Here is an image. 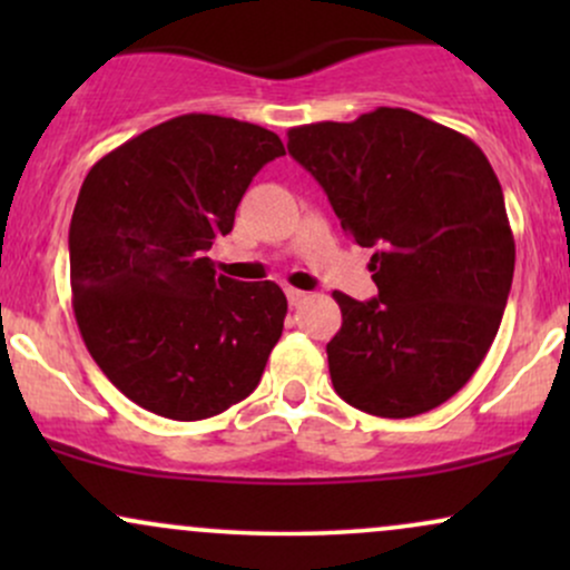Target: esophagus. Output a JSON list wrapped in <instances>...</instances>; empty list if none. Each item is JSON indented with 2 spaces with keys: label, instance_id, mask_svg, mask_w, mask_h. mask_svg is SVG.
<instances>
[{
  "label": "esophagus",
  "instance_id": "obj_1",
  "mask_svg": "<svg viewBox=\"0 0 570 570\" xmlns=\"http://www.w3.org/2000/svg\"><path fill=\"white\" fill-rule=\"evenodd\" d=\"M286 299H289V305H292V307H297V305L303 303V299H305V292L292 289V286H286Z\"/></svg>",
  "mask_w": 570,
  "mask_h": 570
}]
</instances>
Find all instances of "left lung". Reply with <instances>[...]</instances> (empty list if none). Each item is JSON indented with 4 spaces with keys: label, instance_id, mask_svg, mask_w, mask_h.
Instances as JSON below:
<instances>
[{
    "label": "left lung",
    "instance_id": "1",
    "mask_svg": "<svg viewBox=\"0 0 570 570\" xmlns=\"http://www.w3.org/2000/svg\"><path fill=\"white\" fill-rule=\"evenodd\" d=\"M286 147L345 235L375 248L377 297L332 294L343 326L326 358L340 399L381 417L440 407L482 364L512 289L514 238L485 153L399 107L292 128Z\"/></svg>",
    "mask_w": 570,
    "mask_h": 570
}]
</instances>
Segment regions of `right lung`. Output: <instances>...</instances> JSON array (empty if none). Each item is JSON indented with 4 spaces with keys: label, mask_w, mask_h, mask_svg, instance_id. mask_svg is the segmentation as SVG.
Here are the masks:
<instances>
[{
    "label": "right lung",
    "mask_w": 570,
    "mask_h": 570,
    "mask_svg": "<svg viewBox=\"0 0 570 570\" xmlns=\"http://www.w3.org/2000/svg\"><path fill=\"white\" fill-rule=\"evenodd\" d=\"M281 155L254 122L181 115L85 176L69 225L71 305L94 362L139 407L203 421L257 389L286 297L273 281L217 276L206 252Z\"/></svg>",
    "instance_id": "obj_1"
}]
</instances>
